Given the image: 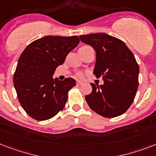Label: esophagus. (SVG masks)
Listing matches in <instances>:
<instances>
[{
  "mask_svg": "<svg viewBox=\"0 0 156 156\" xmlns=\"http://www.w3.org/2000/svg\"><path fill=\"white\" fill-rule=\"evenodd\" d=\"M81 85H83V83H82V82H79V81H78V82H77V86H81Z\"/></svg>",
  "mask_w": 156,
  "mask_h": 156,
  "instance_id": "34e87169",
  "label": "esophagus"
}]
</instances>
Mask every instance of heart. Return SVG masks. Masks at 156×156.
Wrapping results in <instances>:
<instances>
[{
  "label": "heart",
  "instance_id": "1",
  "mask_svg": "<svg viewBox=\"0 0 156 156\" xmlns=\"http://www.w3.org/2000/svg\"><path fill=\"white\" fill-rule=\"evenodd\" d=\"M77 77H78V78H82V74H81V73H78V74H77Z\"/></svg>",
  "mask_w": 156,
  "mask_h": 156
}]
</instances>
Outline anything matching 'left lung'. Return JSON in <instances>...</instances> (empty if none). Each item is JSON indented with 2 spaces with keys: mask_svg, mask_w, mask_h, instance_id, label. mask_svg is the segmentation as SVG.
Instances as JSON below:
<instances>
[{
  "mask_svg": "<svg viewBox=\"0 0 156 156\" xmlns=\"http://www.w3.org/2000/svg\"><path fill=\"white\" fill-rule=\"evenodd\" d=\"M79 37L95 50L94 74L104 80L100 86L90 83L92 91L86 95V101L100 116H120L130 107L138 90L139 66L133 52L123 41L105 33Z\"/></svg>",
  "mask_w": 156,
  "mask_h": 156,
  "instance_id": "1",
  "label": "left lung"
}]
</instances>
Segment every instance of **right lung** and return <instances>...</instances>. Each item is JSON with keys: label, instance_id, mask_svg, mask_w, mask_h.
I'll use <instances>...</instances> for the list:
<instances>
[{"label": "right lung", "instance_id": "1", "mask_svg": "<svg viewBox=\"0 0 156 156\" xmlns=\"http://www.w3.org/2000/svg\"><path fill=\"white\" fill-rule=\"evenodd\" d=\"M79 44L78 36H44L30 43L18 59L13 85L21 106L37 121L56 116L66 105L73 78H53L56 67Z\"/></svg>", "mask_w": 156, "mask_h": 156}]
</instances>
